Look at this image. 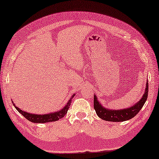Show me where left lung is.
<instances>
[{
  "mask_svg": "<svg viewBox=\"0 0 159 159\" xmlns=\"http://www.w3.org/2000/svg\"><path fill=\"white\" fill-rule=\"evenodd\" d=\"M148 95V82H146V88L145 93L143 94V97L139 102L131 107H128L126 109L123 110H110V109L104 108L100 102L97 99L96 95H94L93 100V107L94 110H96V114L102 120L107 121H111V122H122L130 119L133 118L138 114L140 110L143 108L145 103L147 100Z\"/></svg>",
  "mask_w": 159,
  "mask_h": 159,
  "instance_id": "8db88e82",
  "label": "left lung"
}]
</instances>
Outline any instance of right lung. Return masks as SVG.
<instances>
[{
	"mask_svg": "<svg viewBox=\"0 0 159 159\" xmlns=\"http://www.w3.org/2000/svg\"><path fill=\"white\" fill-rule=\"evenodd\" d=\"M75 96V93L73 94V96H71V98L69 100V102H67V104H66V106L63 107V109H61L60 111L55 112L52 113H48V114H44V115H36V114H31V113L26 112L22 111V110L16 107V105H14L13 102V105L16 108V110L19 112L20 114L25 117L28 120L30 121V122L35 123H49V122H54V121L58 120L59 119L62 118L65 116V115L67 113V111L69 110L70 105H71V100L74 98V96Z\"/></svg>",
	"mask_w": 159,
	"mask_h": 159,
	"instance_id": "add662e5",
	"label": "right lung"
}]
</instances>
